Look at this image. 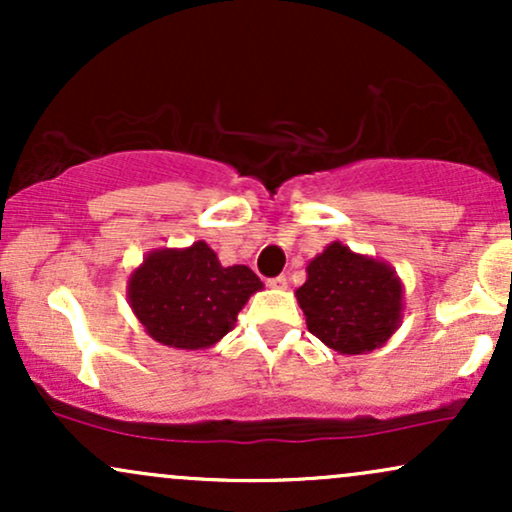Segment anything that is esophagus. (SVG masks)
Listing matches in <instances>:
<instances>
[{"label": "esophagus", "instance_id": "1", "mask_svg": "<svg viewBox=\"0 0 512 512\" xmlns=\"http://www.w3.org/2000/svg\"><path fill=\"white\" fill-rule=\"evenodd\" d=\"M267 284L272 286V289H286V284H289V279H286L284 274H279V276H274V279H269Z\"/></svg>", "mask_w": 512, "mask_h": 512}]
</instances>
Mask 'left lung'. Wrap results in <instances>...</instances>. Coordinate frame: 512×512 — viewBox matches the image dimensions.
Masks as SVG:
<instances>
[{"label":"left lung","mask_w":512,"mask_h":512,"mask_svg":"<svg viewBox=\"0 0 512 512\" xmlns=\"http://www.w3.org/2000/svg\"><path fill=\"white\" fill-rule=\"evenodd\" d=\"M296 291L308 330L337 354L380 349L399 330L404 286L395 267L334 240L305 267Z\"/></svg>","instance_id":"1"}]
</instances>
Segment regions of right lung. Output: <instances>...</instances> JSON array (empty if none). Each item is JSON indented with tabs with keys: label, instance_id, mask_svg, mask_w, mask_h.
<instances>
[{
	"label": "right lung",
	"instance_id": "1",
	"mask_svg": "<svg viewBox=\"0 0 512 512\" xmlns=\"http://www.w3.org/2000/svg\"><path fill=\"white\" fill-rule=\"evenodd\" d=\"M260 276L245 264L223 267L204 240L151 250L127 281V301L151 339L170 349L204 351L236 327Z\"/></svg>",
	"mask_w": 512,
	"mask_h": 512
}]
</instances>
